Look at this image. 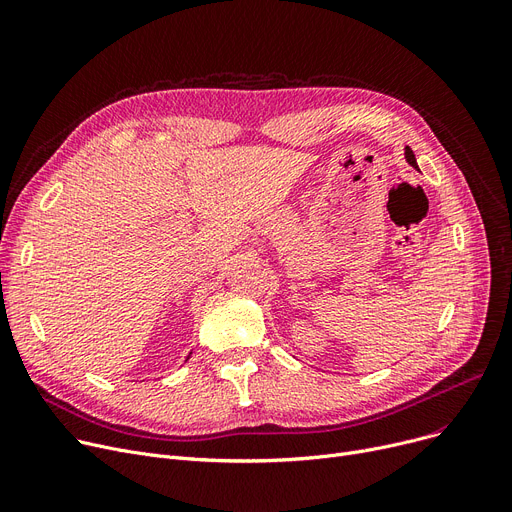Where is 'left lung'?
I'll return each mask as SVG.
<instances>
[{"label":"left lung","mask_w":512,"mask_h":512,"mask_svg":"<svg viewBox=\"0 0 512 512\" xmlns=\"http://www.w3.org/2000/svg\"><path fill=\"white\" fill-rule=\"evenodd\" d=\"M405 157H407V161H409V164H411L415 170H419V168H417V159H415V155H413V151H411L409 147H405Z\"/></svg>","instance_id":"left-lung-1"}]
</instances>
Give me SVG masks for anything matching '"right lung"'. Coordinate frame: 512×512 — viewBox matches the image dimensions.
Masks as SVG:
<instances>
[{"mask_svg":"<svg viewBox=\"0 0 512 512\" xmlns=\"http://www.w3.org/2000/svg\"><path fill=\"white\" fill-rule=\"evenodd\" d=\"M188 357H191V355H188ZM188 357H186V359H188Z\"/></svg>","mask_w":512,"mask_h":512,"instance_id":"right-lung-1","label":"right lung"}]
</instances>
